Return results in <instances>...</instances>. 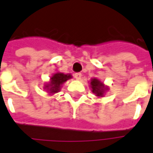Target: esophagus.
Masks as SVG:
<instances>
[{
    "label": "esophagus",
    "instance_id": "1",
    "mask_svg": "<svg viewBox=\"0 0 153 153\" xmlns=\"http://www.w3.org/2000/svg\"><path fill=\"white\" fill-rule=\"evenodd\" d=\"M81 77H82V74L81 73H75L74 74V78L78 79V80H79L81 79Z\"/></svg>",
    "mask_w": 153,
    "mask_h": 153
}]
</instances>
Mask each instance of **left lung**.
<instances>
[{
	"mask_svg": "<svg viewBox=\"0 0 153 153\" xmlns=\"http://www.w3.org/2000/svg\"><path fill=\"white\" fill-rule=\"evenodd\" d=\"M90 87L92 89V92L98 97L104 96V94L108 90L106 86L103 85L102 82H100L98 79H95V78L90 80Z\"/></svg>",
	"mask_w": 153,
	"mask_h": 153,
	"instance_id": "1",
	"label": "left lung"
}]
</instances>
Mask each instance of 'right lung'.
<instances>
[{"label": "right lung", "instance_id": "add662e5", "mask_svg": "<svg viewBox=\"0 0 153 153\" xmlns=\"http://www.w3.org/2000/svg\"><path fill=\"white\" fill-rule=\"evenodd\" d=\"M71 78H72L71 74H64L63 73H55L53 74V76L51 77L50 81L45 85L44 90H46L49 94L58 93L61 89L63 83H65Z\"/></svg>", "mask_w": 153, "mask_h": 153}]
</instances>
